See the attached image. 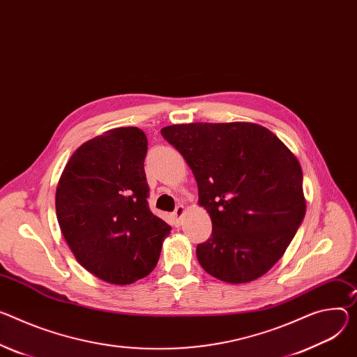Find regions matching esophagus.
<instances>
[{"instance_id": "34e87169", "label": "esophagus", "mask_w": 357, "mask_h": 357, "mask_svg": "<svg viewBox=\"0 0 357 357\" xmlns=\"http://www.w3.org/2000/svg\"><path fill=\"white\" fill-rule=\"evenodd\" d=\"M183 213H185V208H183L182 205H178L176 209H175V212H174V223H175L176 226L181 225V219H182Z\"/></svg>"}]
</instances>
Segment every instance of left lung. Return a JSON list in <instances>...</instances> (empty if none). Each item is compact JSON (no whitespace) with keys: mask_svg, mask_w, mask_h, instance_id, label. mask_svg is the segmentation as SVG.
Wrapping results in <instances>:
<instances>
[{"mask_svg":"<svg viewBox=\"0 0 357 357\" xmlns=\"http://www.w3.org/2000/svg\"><path fill=\"white\" fill-rule=\"evenodd\" d=\"M192 169L198 204L212 220L197 246L201 266L228 283L265 275L283 256L306 213L298 158L262 125L181 123L160 129Z\"/></svg>","mask_w":357,"mask_h":357,"instance_id":"obj_1","label":"left lung"}]
</instances>
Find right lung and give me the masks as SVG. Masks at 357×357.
Returning <instances> with one entry per match:
<instances>
[{
  "label": "right lung",
  "instance_id": "right-lung-1",
  "mask_svg": "<svg viewBox=\"0 0 357 357\" xmlns=\"http://www.w3.org/2000/svg\"><path fill=\"white\" fill-rule=\"evenodd\" d=\"M146 135L114 128L70 158L55 193L56 219L77 261L108 283L129 284L158 264L171 226L148 206Z\"/></svg>",
  "mask_w": 357,
  "mask_h": 357
}]
</instances>
